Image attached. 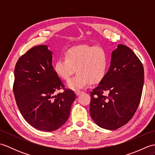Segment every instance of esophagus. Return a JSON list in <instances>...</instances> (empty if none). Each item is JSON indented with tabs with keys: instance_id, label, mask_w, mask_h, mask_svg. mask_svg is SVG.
<instances>
[{
	"instance_id": "obj_1",
	"label": "esophagus",
	"mask_w": 155,
	"mask_h": 155,
	"mask_svg": "<svg viewBox=\"0 0 155 155\" xmlns=\"http://www.w3.org/2000/svg\"><path fill=\"white\" fill-rule=\"evenodd\" d=\"M82 93H83V91H77L75 92V93H76V94L77 95V96H78V95L81 94Z\"/></svg>"
}]
</instances>
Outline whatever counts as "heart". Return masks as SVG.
I'll return each instance as SVG.
<instances>
[{"label":"heart","mask_w":155,"mask_h":155,"mask_svg":"<svg viewBox=\"0 0 155 155\" xmlns=\"http://www.w3.org/2000/svg\"><path fill=\"white\" fill-rule=\"evenodd\" d=\"M65 57L55 61L54 70L59 77L67 81L77 68V74L68 83L71 89H82L89 82L99 83L107 72L108 57L102 47L88 45L73 46L66 51Z\"/></svg>","instance_id":"1"}]
</instances>
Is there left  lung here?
Instances as JSON below:
<instances>
[{
    "label": "left lung",
    "instance_id": "obj_1",
    "mask_svg": "<svg viewBox=\"0 0 155 155\" xmlns=\"http://www.w3.org/2000/svg\"><path fill=\"white\" fill-rule=\"evenodd\" d=\"M143 84L142 62L130 48L118 45L112 52L108 72L91 92L90 114L94 123L107 130L126 124L139 107Z\"/></svg>",
    "mask_w": 155,
    "mask_h": 155
}]
</instances>
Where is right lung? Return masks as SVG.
<instances>
[{
  "label": "right lung",
  "instance_id": "obj_1",
  "mask_svg": "<svg viewBox=\"0 0 155 155\" xmlns=\"http://www.w3.org/2000/svg\"><path fill=\"white\" fill-rule=\"evenodd\" d=\"M52 52L47 45L34 47L21 56L15 68V100L25 120L42 131L58 129L67 121L77 98L64 87L52 64Z\"/></svg>",
  "mask_w": 155,
  "mask_h": 155
}]
</instances>
